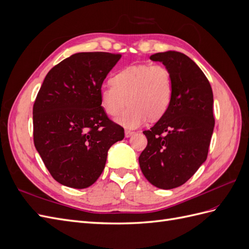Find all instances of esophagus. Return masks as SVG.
Returning a JSON list of instances; mask_svg holds the SVG:
<instances>
[{
    "mask_svg": "<svg viewBox=\"0 0 249 249\" xmlns=\"http://www.w3.org/2000/svg\"><path fill=\"white\" fill-rule=\"evenodd\" d=\"M134 134H135L134 132L129 131V130H125V131H124V136H125V138H130L131 136H133Z\"/></svg>",
    "mask_w": 249,
    "mask_h": 249,
    "instance_id": "obj_1",
    "label": "esophagus"
}]
</instances>
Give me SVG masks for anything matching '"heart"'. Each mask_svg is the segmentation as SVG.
<instances>
[{
    "instance_id": "1",
    "label": "heart",
    "mask_w": 249,
    "mask_h": 249,
    "mask_svg": "<svg viewBox=\"0 0 249 249\" xmlns=\"http://www.w3.org/2000/svg\"><path fill=\"white\" fill-rule=\"evenodd\" d=\"M110 82L111 85L100 89L101 105L106 114L116 117L129 104L117 118L125 129H137L148 117L158 120L166 114L173 94L172 77L166 66L130 65L116 71Z\"/></svg>"
}]
</instances>
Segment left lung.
I'll return each instance as SVG.
<instances>
[{
    "instance_id": "8db88e82",
    "label": "left lung",
    "mask_w": 249,
    "mask_h": 249,
    "mask_svg": "<svg viewBox=\"0 0 249 249\" xmlns=\"http://www.w3.org/2000/svg\"><path fill=\"white\" fill-rule=\"evenodd\" d=\"M169 70L173 82L170 106L143 134L147 145L139 157L143 176L160 189L182 186L205 163L215 119L213 91L205 73L183 53L150 56Z\"/></svg>"
}]
</instances>
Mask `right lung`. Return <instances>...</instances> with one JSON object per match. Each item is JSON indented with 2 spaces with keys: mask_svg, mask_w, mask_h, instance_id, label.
Wrapping results in <instances>:
<instances>
[{
  "mask_svg": "<svg viewBox=\"0 0 249 249\" xmlns=\"http://www.w3.org/2000/svg\"><path fill=\"white\" fill-rule=\"evenodd\" d=\"M122 55L77 53L48 72L33 106L36 150L58 183L84 189L100 178L124 131L110 120L100 89Z\"/></svg>",
  "mask_w": 249,
  "mask_h": 249,
  "instance_id": "add662e5",
  "label": "right lung"
}]
</instances>
